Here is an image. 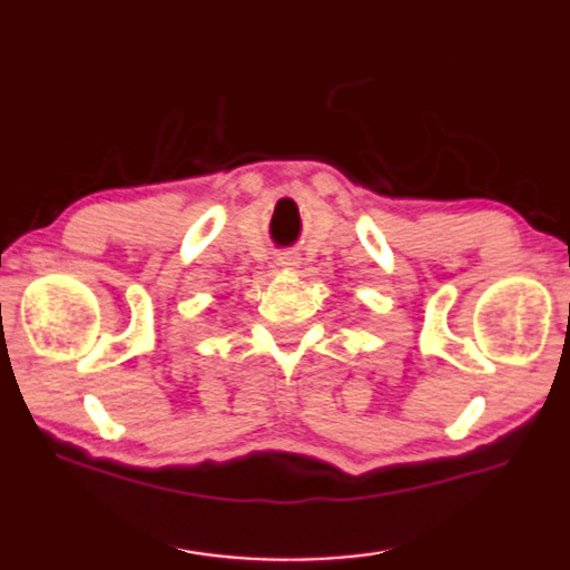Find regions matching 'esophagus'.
I'll list each match as a JSON object with an SVG mask.
<instances>
[{"mask_svg": "<svg viewBox=\"0 0 570 570\" xmlns=\"http://www.w3.org/2000/svg\"><path fill=\"white\" fill-rule=\"evenodd\" d=\"M278 266H284V268H294V266H299V261H296V258H288V255H284V258H278Z\"/></svg>", "mask_w": 570, "mask_h": 570, "instance_id": "esophagus-1", "label": "esophagus"}]
</instances>
